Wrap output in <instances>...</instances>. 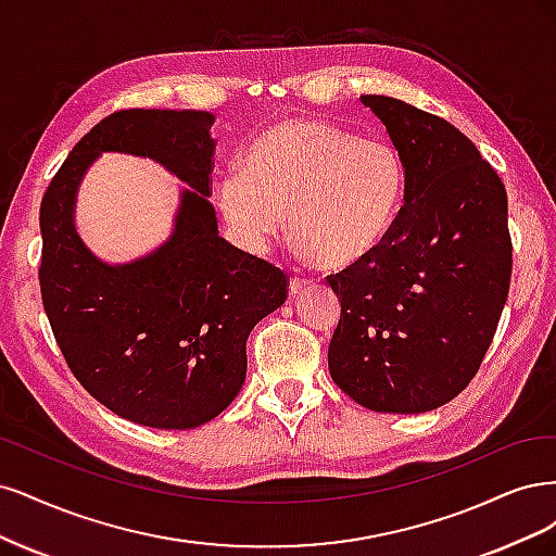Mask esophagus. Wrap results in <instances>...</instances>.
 Returning a JSON list of instances; mask_svg holds the SVG:
<instances>
[{
    "label": "esophagus",
    "mask_w": 556,
    "mask_h": 556,
    "mask_svg": "<svg viewBox=\"0 0 556 556\" xmlns=\"http://www.w3.org/2000/svg\"><path fill=\"white\" fill-rule=\"evenodd\" d=\"M307 289H309V281H307V279H291V283H289V295L295 298V295H300L302 291H307Z\"/></svg>",
    "instance_id": "obj_1"
}]
</instances>
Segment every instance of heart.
<instances>
[{
    "instance_id": "heart-1",
    "label": "heart",
    "mask_w": 556,
    "mask_h": 556,
    "mask_svg": "<svg viewBox=\"0 0 556 556\" xmlns=\"http://www.w3.org/2000/svg\"><path fill=\"white\" fill-rule=\"evenodd\" d=\"M404 185L402 154L386 138L289 117L249 142L242 170L217 185V207L244 249L263 252L289 214L302 254L326 270H349L395 230Z\"/></svg>"
}]
</instances>
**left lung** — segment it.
Returning <instances> with one entry per match:
<instances>
[{"mask_svg": "<svg viewBox=\"0 0 556 556\" xmlns=\"http://www.w3.org/2000/svg\"><path fill=\"white\" fill-rule=\"evenodd\" d=\"M361 101L404 161L395 230L365 263L328 277L342 316L332 381L376 414H425L476 376L508 298L504 182L451 122L400 99Z\"/></svg>", "mask_w": 556, "mask_h": 556, "instance_id": "1", "label": "left lung"}]
</instances>
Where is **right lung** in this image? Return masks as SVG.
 <instances>
[{
    "instance_id": "1",
    "label": "right lung",
    "mask_w": 556,
    "mask_h": 556,
    "mask_svg": "<svg viewBox=\"0 0 556 556\" xmlns=\"http://www.w3.org/2000/svg\"><path fill=\"white\" fill-rule=\"evenodd\" d=\"M214 115L119 111L71 150L41 201L39 267L48 320L83 388L119 418L193 429L238 397L247 337L286 300V275L219 236L210 199ZM103 151L156 160L182 179L166 243L101 262L77 236L75 201Z\"/></svg>"
}]
</instances>
